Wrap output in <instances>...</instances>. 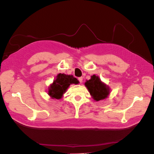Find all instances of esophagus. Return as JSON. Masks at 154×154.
Here are the masks:
<instances>
[{
    "label": "esophagus",
    "mask_w": 154,
    "mask_h": 154,
    "mask_svg": "<svg viewBox=\"0 0 154 154\" xmlns=\"http://www.w3.org/2000/svg\"><path fill=\"white\" fill-rule=\"evenodd\" d=\"M78 79L79 82H80V83H82V82H83V78H82V77H80V78H78Z\"/></svg>",
    "instance_id": "34e87169"
}]
</instances>
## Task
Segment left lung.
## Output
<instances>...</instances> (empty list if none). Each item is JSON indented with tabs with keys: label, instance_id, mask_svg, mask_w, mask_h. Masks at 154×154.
<instances>
[{
	"label": "left lung",
	"instance_id": "left-lung-1",
	"mask_svg": "<svg viewBox=\"0 0 154 154\" xmlns=\"http://www.w3.org/2000/svg\"><path fill=\"white\" fill-rule=\"evenodd\" d=\"M85 85L90 92L92 98L96 101L106 98L110 93L109 87L102 82L100 78L96 75L92 76L89 80H87Z\"/></svg>",
	"mask_w": 154,
	"mask_h": 154
}]
</instances>
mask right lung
Returning a JSON list of instances; mask_svg holds the SVG:
<instances>
[{
  "label": "right lung",
  "instance_id": "right-lung-1",
  "mask_svg": "<svg viewBox=\"0 0 154 154\" xmlns=\"http://www.w3.org/2000/svg\"><path fill=\"white\" fill-rule=\"evenodd\" d=\"M73 83L78 84L79 81L72 75H66L60 73L49 87L48 94L53 99H61L69 85Z\"/></svg>",
  "mask_w": 154,
  "mask_h": 154
}]
</instances>
